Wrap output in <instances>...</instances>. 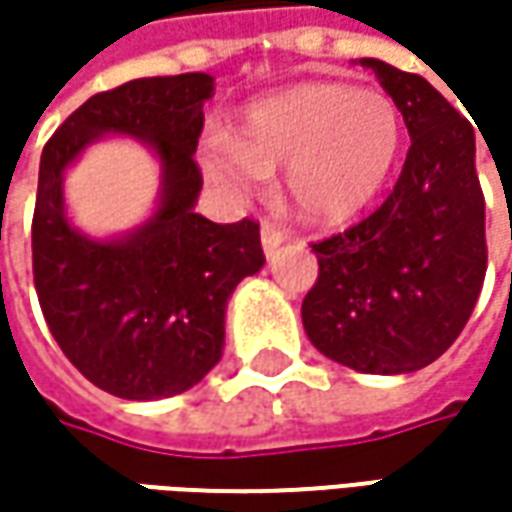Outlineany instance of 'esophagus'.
I'll return each instance as SVG.
<instances>
[{"instance_id": "esophagus-1", "label": "esophagus", "mask_w": 512, "mask_h": 512, "mask_svg": "<svg viewBox=\"0 0 512 512\" xmlns=\"http://www.w3.org/2000/svg\"><path fill=\"white\" fill-rule=\"evenodd\" d=\"M287 239V233L282 230V227L276 225V222H270V219H265L262 222V247H265V256L270 259L279 247H282V242Z\"/></svg>"}]
</instances>
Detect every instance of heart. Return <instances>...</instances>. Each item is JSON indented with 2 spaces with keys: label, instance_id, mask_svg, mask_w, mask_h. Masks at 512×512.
Segmentation results:
<instances>
[{
  "label": "heart",
  "instance_id": "1",
  "mask_svg": "<svg viewBox=\"0 0 512 512\" xmlns=\"http://www.w3.org/2000/svg\"><path fill=\"white\" fill-rule=\"evenodd\" d=\"M402 142V110L384 90L307 82L250 105L230 139H207L202 168L239 196L285 168L293 207L310 222L339 225L379 196Z\"/></svg>",
  "mask_w": 512,
  "mask_h": 512
}]
</instances>
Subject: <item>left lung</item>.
I'll return each instance as SVG.
<instances>
[{"mask_svg":"<svg viewBox=\"0 0 512 512\" xmlns=\"http://www.w3.org/2000/svg\"><path fill=\"white\" fill-rule=\"evenodd\" d=\"M393 96L410 150L393 193L359 225L316 242L302 302L307 339L359 373H413L467 325L487 270L476 133L419 73L359 59Z\"/></svg>","mask_w":512,"mask_h":512,"instance_id":"left-lung-1","label":"left lung"}]
</instances>
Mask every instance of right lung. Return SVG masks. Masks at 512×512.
<instances>
[{
	"label": "right lung",
	"mask_w": 512,
	"mask_h": 512,
	"mask_svg": "<svg viewBox=\"0 0 512 512\" xmlns=\"http://www.w3.org/2000/svg\"><path fill=\"white\" fill-rule=\"evenodd\" d=\"M213 76H150L90 96L48 139L33 210V285L53 339L96 387L130 402L185 393L222 359L225 310L259 273V225H216L196 213L202 170L193 153ZM108 132L145 141L163 165L157 213L119 240L69 225L61 179Z\"/></svg>",
	"instance_id": "obj_1"
}]
</instances>
